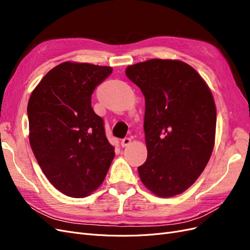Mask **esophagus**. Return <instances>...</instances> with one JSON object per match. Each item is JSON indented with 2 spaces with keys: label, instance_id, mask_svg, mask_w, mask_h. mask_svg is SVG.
Returning a JSON list of instances; mask_svg holds the SVG:
<instances>
[{
  "label": "esophagus",
  "instance_id": "34e87169",
  "mask_svg": "<svg viewBox=\"0 0 250 250\" xmlns=\"http://www.w3.org/2000/svg\"><path fill=\"white\" fill-rule=\"evenodd\" d=\"M130 143H131V140H130L129 138H124V139L122 140V142H121V146H122V147H126V146L129 145Z\"/></svg>",
  "mask_w": 250,
  "mask_h": 250
}]
</instances>
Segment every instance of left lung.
I'll use <instances>...</instances> for the list:
<instances>
[{
	"instance_id": "1",
	"label": "left lung",
	"mask_w": 250,
	"mask_h": 250,
	"mask_svg": "<svg viewBox=\"0 0 250 250\" xmlns=\"http://www.w3.org/2000/svg\"><path fill=\"white\" fill-rule=\"evenodd\" d=\"M126 76L141 88L146 103L148 156L138 168L142 183L160 197L183 193L213 152V95L200 75L179 60L150 59L128 66Z\"/></svg>"
}]
</instances>
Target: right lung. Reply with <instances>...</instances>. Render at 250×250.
<instances>
[{
  "instance_id": "right-lung-1",
  "label": "right lung",
  "mask_w": 250,
  "mask_h": 250,
  "mask_svg": "<svg viewBox=\"0 0 250 250\" xmlns=\"http://www.w3.org/2000/svg\"><path fill=\"white\" fill-rule=\"evenodd\" d=\"M110 66L66 62L46 74L28 102L29 141L43 174L58 191L88 196L115 157L104 120L92 107L95 88Z\"/></svg>"
}]
</instances>
